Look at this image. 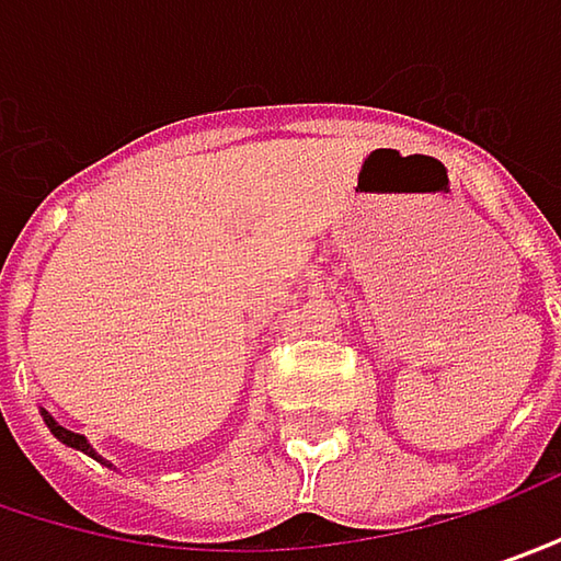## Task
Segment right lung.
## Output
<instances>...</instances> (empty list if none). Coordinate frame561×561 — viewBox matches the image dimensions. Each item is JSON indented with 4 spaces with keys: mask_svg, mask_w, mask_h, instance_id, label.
<instances>
[{
    "mask_svg": "<svg viewBox=\"0 0 561 561\" xmlns=\"http://www.w3.org/2000/svg\"><path fill=\"white\" fill-rule=\"evenodd\" d=\"M43 421H46V426H49V430L56 433V439H61L65 446H71V449H81V451H87V455H93V449L87 446V439L81 436V433H71V430L59 426L56 421H53V417H49V414H46V411H43ZM100 461H103V458H100Z\"/></svg>",
    "mask_w": 561,
    "mask_h": 561,
    "instance_id": "right-lung-1",
    "label": "right lung"
}]
</instances>
